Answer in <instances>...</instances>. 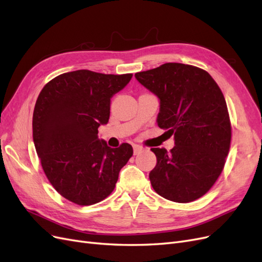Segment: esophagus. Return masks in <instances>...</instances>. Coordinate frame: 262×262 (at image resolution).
<instances>
[{
	"label": "esophagus",
	"mask_w": 262,
	"mask_h": 262,
	"mask_svg": "<svg viewBox=\"0 0 262 262\" xmlns=\"http://www.w3.org/2000/svg\"><path fill=\"white\" fill-rule=\"evenodd\" d=\"M143 150H144V148L142 147V146H140V145H134L133 146V153H134V155H138V154L143 152Z\"/></svg>",
	"instance_id": "1"
}]
</instances>
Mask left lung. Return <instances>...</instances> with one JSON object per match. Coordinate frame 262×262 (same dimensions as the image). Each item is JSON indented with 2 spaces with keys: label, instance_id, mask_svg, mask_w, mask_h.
<instances>
[{
  "label": "left lung",
  "instance_id": "1",
  "mask_svg": "<svg viewBox=\"0 0 262 262\" xmlns=\"http://www.w3.org/2000/svg\"><path fill=\"white\" fill-rule=\"evenodd\" d=\"M134 76L160 99L157 124L175 140L169 153L150 148L157 158L149 172L153 189L173 202L199 199L221 175L231 145L223 93L207 71L182 63H165Z\"/></svg>",
  "mask_w": 262,
  "mask_h": 262
}]
</instances>
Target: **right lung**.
<instances>
[{
  "mask_svg": "<svg viewBox=\"0 0 262 262\" xmlns=\"http://www.w3.org/2000/svg\"><path fill=\"white\" fill-rule=\"evenodd\" d=\"M131 77L77 70L54 77L39 94L33 116L36 152L50 184L71 202L106 199L133 154L130 144L112 148L97 136L109 120L110 99Z\"/></svg>",
  "mask_w": 262,
  "mask_h": 262,
  "instance_id": "1",
  "label": "right lung"
}]
</instances>
